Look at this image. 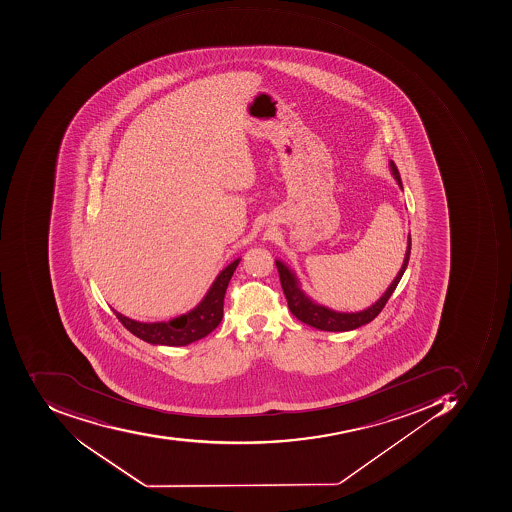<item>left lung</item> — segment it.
Returning a JSON list of instances; mask_svg holds the SVG:
<instances>
[{
	"label": "left lung",
	"mask_w": 512,
	"mask_h": 512,
	"mask_svg": "<svg viewBox=\"0 0 512 512\" xmlns=\"http://www.w3.org/2000/svg\"><path fill=\"white\" fill-rule=\"evenodd\" d=\"M391 166L392 174H394L395 180H397L398 186L403 189L401 184L400 172H398L397 166L394 161L389 163ZM409 257H411V234L408 235V248H406L405 261L401 266L400 272H398L395 280L392 281L388 291L383 294V297L372 304L371 308L365 309L361 312H335L332 309L324 308L321 304L314 303L308 295L304 294L300 289V283H298L297 277L294 272L281 263L280 260L275 261L277 264L278 275H280L281 288H283L284 297L288 300L289 311L303 321V323L309 324L312 328L320 329V331L329 332H345L352 331V329L360 328L363 324L369 323L374 320L391 298L392 292L397 288V284L400 283L401 277L405 274L406 268H408Z\"/></svg>",
	"instance_id": "1"
}]
</instances>
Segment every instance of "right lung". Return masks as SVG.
<instances>
[{
	"label": "right lung",
	"mask_w": 512,
	"mask_h": 512,
	"mask_svg": "<svg viewBox=\"0 0 512 512\" xmlns=\"http://www.w3.org/2000/svg\"><path fill=\"white\" fill-rule=\"evenodd\" d=\"M238 263H240V258L232 261L228 268H224L218 274L208 294L201 300L197 308L192 309L188 314L167 321V323L166 321L141 323V321L124 317L115 309H112V311L127 331L140 338V340L151 343V345H189V343H194V341L211 334L220 324L221 318H223L224 294H226L229 281H231Z\"/></svg>",
	"instance_id": "1"
}]
</instances>
